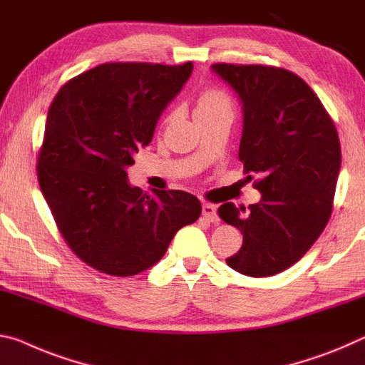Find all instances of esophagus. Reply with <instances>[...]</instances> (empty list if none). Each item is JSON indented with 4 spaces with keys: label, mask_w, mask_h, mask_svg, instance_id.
<instances>
[{
    "label": "esophagus",
    "mask_w": 365,
    "mask_h": 365,
    "mask_svg": "<svg viewBox=\"0 0 365 365\" xmlns=\"http://www.w3.org/2000/svg\"><path fill=\"white\" fill-rule=\"evenodd\" d=\"M202 217H204L207 222L212 223H218V213H217V207L212 204H204L202 205Z\"/></svg>",
    "instance_id": "1"
}]
</instances>
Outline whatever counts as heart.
I'll use <instances>...</instances> for the list:
<instances>
[{
	"mask_svg": "<svg viewBox=\"0 0 365 365\" xmlns=\"http://www.w3.org/2000/svg\"><path fill=\"white\" fill-rule=\"evenodd\" d=\"M220 110H231V100L228 95L223 93L217 88H207L200 93L199 100L195 103L194 115H202V113H213Z\"/></svg>",
	"mask_w": 365,
	"mask_h": 365,
	"instance_id": "b5f03b06",
	"label": "heart"
}]
</instances>
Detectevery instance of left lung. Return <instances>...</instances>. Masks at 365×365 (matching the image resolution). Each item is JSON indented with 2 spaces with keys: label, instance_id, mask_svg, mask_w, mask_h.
Returning a JSON list of instances; mask_svg holds the SVG:
<instances>
[{
  "label": "left lung",
  "instance_id": "obj_1",
  "mask_svg": "<svg viewBox=\"0 0 365 365\" xmlns=\"http://www.w3.org/2000/svg\"><path fill=\"white\" fill-rule=\"evenodd\" d=\"M242 105L239 160L244 173L262 176V199L236 208L228 202L220 218L244 236L226 259L247 277H273L294 265L330 220L341 147L317 95L299 76L272 66L213 64Z\"/></svg>",
  "mask_w": 365,
  "mask_h": 365
}]
</instances>
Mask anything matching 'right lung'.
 Listing matches in <instances>:
<instances>
[{
    "instance_id": "add662e5",
    "label": "right lung",
    "mask_w": 365,
    "mask_h": 365,
    "mask_svg": "<svg viewBox=\"0 0 365 365\" xmlns=\"http://www.w3.org/2000/svg\"><path fill=\"white\" fill-rule=\"evenodd\" d=\"M192 63H106L74 77L48 110L38 157L41 194L68 246L95 270L133 277L161 260L200 217L184 190L142 192L128 179L134 155L192 74Z\"/></svg>"
}]
</instances>
